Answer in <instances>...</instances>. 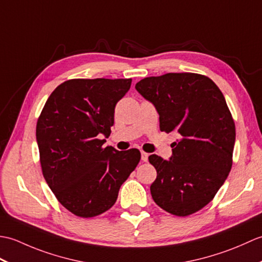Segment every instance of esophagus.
I'll return each mask as SVG.
<instances>
[{
    "label": "esophagus",
    "mask_w": 262,
    "mask_h": 262,
    "mask_svg": "<svg viewBox=\"0 0 262 262\" xmlns=\"http://www.w3.org/2000/svg\"><path fill=\"white\" fill-rule=\"evenodd\" d=\"M141 154H142V161H143V162H146V161L148 160V154L146 152H144V151H142Z\"/></svg>",
    "instance_id": "obj_1"
}]
</instances>
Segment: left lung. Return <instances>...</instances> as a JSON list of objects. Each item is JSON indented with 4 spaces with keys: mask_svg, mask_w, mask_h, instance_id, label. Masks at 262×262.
<instances>
[{
    "mask_svg": "<svg viewBox=\"0 0 262 262\" xmlns=\"http://www.w3.org/2000/svg\"><path fill=\"white\" fill-rule=\"evenodd\" d=\"M135 89L157 108L160 129L180 134L169 160L148 157L158 173L152 198L172 215L196 213L213 200L232 168L235 124L223 93L196 73L145 77Z\"/></svg>",
    "mask_w": 262,
    "mask_h": 262,
    "instance_id": "obj_1",
    "label": "left lung"
}]
</instances>
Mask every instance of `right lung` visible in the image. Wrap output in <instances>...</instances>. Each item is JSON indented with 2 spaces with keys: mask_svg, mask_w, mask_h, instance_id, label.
Segmentation results:
<instances>
[{
  "mask_svg": "<svg viewBox=\"0 0 262 262\" xmlns=\"http://www.w3.org/2000/svg\"><path fill=\"white\" fill-rule=\"evenodd\" d=\"M132 79L63 82L43 105L36 127L42 174L64 207L83 219L104 213L141 160L137 148L102 147L117 102Z\"/></svg>",
  "mask_w": 262,
  "mask_h": 262,
  "instance_id": "add662e5",
  "label": "right lung"
}]
</instances>
